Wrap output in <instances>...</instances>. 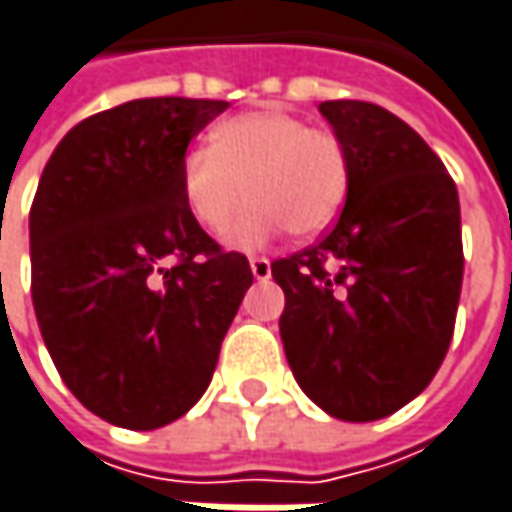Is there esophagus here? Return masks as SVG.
Segmentation results:
<instances>
[{
    "instance_id": "esophagus-1",
    "label": "esophagus",
    "mask_w": 512,
    "mask_h": 512,
    "mask_svg": "<svg viewBox=\"0 0 512 512\" xmlns=\"http://www.w3.org/2000/svg\"><path fill=\"white\" fill-rule=\"evenodd\" d=\"M249 266H252V275H255L257 281H266V278L272 275V263H269V257H252V260H249Z\"/></svg>"
}]
</instances>
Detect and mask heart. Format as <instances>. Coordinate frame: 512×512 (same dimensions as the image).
Wrapping results in <instances>:
<instances>
[{"label":"heart","mask_w":512,"mask_h":512,"mask_svg":"<svg viewBox=\"0 0 512 512\" xmlns=\"http://www.w3.org/2000/svg\"><path fill=\"white\" fill-rule=\"evenodd\" d=\"M179 191L196 226L217 237L234 226L249 194L255 205L231 231L234 246L252 249L284 228L307 240L342 214L350 156L333 130L281 109H255L217 124L208 150L182 159Z\"/></svg>","instance_id":"b5f03b06"}]
</instances>
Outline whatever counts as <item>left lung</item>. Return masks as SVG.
Wrapping results in <instances>:
<instances>
[{
	"instance_id": "obj_1",
	"label": "left lung",
	"mask_w": 512,
	"mask_h": 512,
	"mask_svg": "<svg viewBox=\"0 0 512 512\" xmlns=\"http://www.w3.org/2000/svg\"><path fill=\"white\" fill-rule=\"evenodd\" d=\"M345 141L350 191L318 243L272 263L281 339L304 394L330 417L368 423L411 403L437 374L464 281L458 188L394 112L324 101Z\"/></svg>"
}]
</instances>
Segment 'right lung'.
Returning a JSON list of instances; mask_svg holds the SVG:
<instances>
[{
  "label": "right lung",
  "mask_w": 512,
  "mask_h": 512,
  "mask_svg": "<svg viewBox=\"0 0 512 512\" xmlns=\"http://www.w3.org/2000/svg\"><path fill=\"white\" fill-rule=\"evenodd\" d=\"M226 101L141 98L89 115L31 205V298L54 368L92 414L159 429L205 394L252 286L188 214L179 167Z\"/></svg>",
  "instance_id": "1"
}]
</instances>
